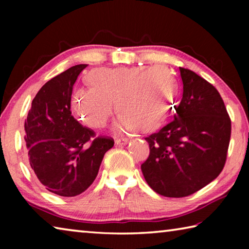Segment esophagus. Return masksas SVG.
<instances>
[{
    "instance_id": "34e87169",
    "label": "esophagus",
    "mask_w": 249,
    "mask_h": 249,
    "mask_svg": "<svg viewBox=\"0 0 249 249\" xmlns=\"http://www.w3.org/2000/svg\"><path fill=\"white\" fill-rule=\"evenodd\" d=\"M128 138H126V137H124V138H117V140L115 141V144L116 145H126L128 142Z\"/></svg>"
}]
</instances>
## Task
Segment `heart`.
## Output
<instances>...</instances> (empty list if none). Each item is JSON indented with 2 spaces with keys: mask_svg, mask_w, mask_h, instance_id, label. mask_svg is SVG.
I'll use <instances>...</instances> for the list:
<instances>
[{
  "mask_svg": "<svg viewBox=\"0 0 249 249\" xmlns=\"http://www.w3.org/2000/svg\"><path fill=\"white\" fill-rule=\"evenodd\" d=\"M89 80L93 88L73 91L72 109L84 124L98 128L107 124L117 102L116 133L159 128L169 119L179 91L174 73L163 66L100 68L91 71Z\"/></svg>",
  "mask_w": 249,
  "mask_h": 249,
  "instance_id": "b5f03b06",
  "label": "heart"
}]
</instances>
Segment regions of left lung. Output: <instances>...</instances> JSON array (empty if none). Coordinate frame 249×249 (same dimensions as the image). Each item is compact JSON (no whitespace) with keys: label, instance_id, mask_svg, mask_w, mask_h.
I'll return each mask as SVG.
<instances>
[{"label":"left lung","instance_id":"left-lung-1","mask_svg":"<svg viewBox=\"0 0 249 249\" xmlns=\"http://www.w3.org/2000/svg\"><path fill=\"white\" fill-rule=\"evenodd\" d=\"M183 93L174 121L151 134L142 175L158 195L182 197L199 191L221 174L231 138V120L212 84L179 68Z\"/></svg>","mask_w":249,"mask_h":249}]
</instances>
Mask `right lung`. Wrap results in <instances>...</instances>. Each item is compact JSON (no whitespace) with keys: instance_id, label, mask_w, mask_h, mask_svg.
I'll list each match as a JSON object with an SVG mask.
<instances>
[{"instance_id":"1","label":"right lung","mask_w":249,"mask_h":249,"mask_svg":"<svg viewBox=\"0 0 249 249\" xmlns=\"http://www.w3.org/2000/svg\"><path fill=\"white\" fill-rule=\"evenodd\" d=\"M88 65H77L46 82L32 102L25 121L29 165L48 191L75 196L87 190L98 176L112 138L94 136L71 115L73 84Z\"/></svg>"}]
</instances>
